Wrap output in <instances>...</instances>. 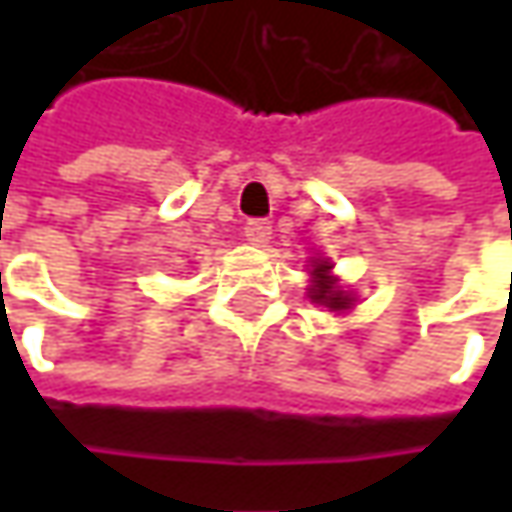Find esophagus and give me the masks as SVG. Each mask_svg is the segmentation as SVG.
Segmentation results:
<instances>
[{
    "label": "esophagus",
    "mask_w": 512,
    "mask_h": 512,
    "mask_svg": "<svg viewBox=\"0 0 512 512\" xmlns=\"http://www.w3.org/2000/svg\"><path fill=\"white\" fill-rule=\"evenodd\" d=\"M270 233H273V227H270L267 219H250V222L245 225L247 242L256 247H265L267 242H270Z\"/></svg>",
    "instance_id": "obj_1"
}]
</instances>
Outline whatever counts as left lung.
I'll list each match as a JSON object with an SVG mask.
<instances>
[{
  "label": "left lung",
  "mask_w": 512,
  "mask_h": 512,
  "mask_svg": "<svg viewBox=\"0 0 512 512\" xmlns=\"http://www.w3.org/2000/svg\"><path fill=\"white\" fill-rule=\"evenodd\" d=\"M330 270L333 265L330 262H322V259H316L313 265H310V302H316V305H325L330 310H350L353 307V296L339 287V279L336 276H330Z\"/></svg>",
  "instance_id": "8db88e82"
}]
</instances>
